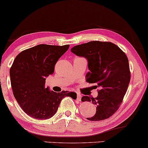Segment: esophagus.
I'll use <instances>...</instances> for the list:
<instances>
[{
  "label": "esophagus",
  "mask_w": 148,
  "mask_h": 148,
  "mask_svg": "<svg viewBox=\"0 0 148 148\" xmlns=\"http://www.w3.org/2000/svg\"><path fill=\"white\" fill-rule=\"evenodd\" d=\"M77 100L79 101L81 100V94H78V95H77Z\"/></svg>",
  "instance_id": "esophagus-1"
}]
</instances>
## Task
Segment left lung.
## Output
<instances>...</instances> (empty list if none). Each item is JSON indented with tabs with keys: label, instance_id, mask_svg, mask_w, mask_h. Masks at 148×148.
I'll use <instances>...</instances> for the list:
<instances>
[{
	"label": "left lung",
	"instance_id": "obj_1",
	"mask_svg": "<svg viewBox=\"0 0 148 148\" xmlns=\"http://www.w3.org/2000/svg\"><path fill=\"white\" fill-rule=\"evenodd\" d=\"M71 51L88 59L90 72L86 81L100 88L97 97H82L81 101L92 102L97 107L95 114L87 119L98 121L110 118L120 107L130 81L127 56L112 42L98 40L76 45Z\"/></svg>",
	"mask_w": 148,
	"mask_h": 148
}]
</instances>
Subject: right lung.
<instances>
[{
  "label": "right lung",
  "mask_w": 148,
  "mask_h": 148,
  "mask_svg": "<svg viewBox=\"0 0 148 148\" xmlns=\"http://www.w3.org/2000/svg\"><path fill=\"white\" fill-rule=\"evenodd\" d=\"M63 46L40 44L21 51L10 70L12 91L23 111L36 119H48L56 114L62 99L72 98L75 92H50L45 78L53 74L58 60L69 49Z\"/></svg>",
  "instance_id": "obj_1"
}]
</instances>
